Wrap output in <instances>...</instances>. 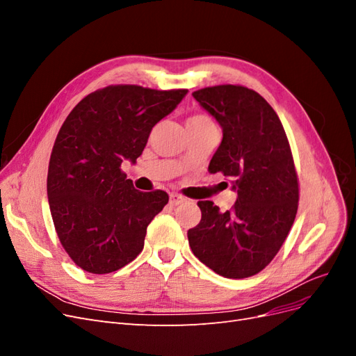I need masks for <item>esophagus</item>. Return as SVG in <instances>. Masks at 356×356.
<instances>
[{
	"label": "esophagus",
	"instance_id": "obj_1",
	"mask_svg": "<svg viewBox=\"0 0 356 356\" xmlns=\"http://www.w3.org/2000/svg\"><path fill=\"white\" fill-rule=\"evenodd\" d=\"M182 202H186V199L177 195V193H172L170 197H169V203L172 204V207H178V204H181Z\"/></svg>",
	"mask_w": 356,
	"mask_h": 356
}]
</instances>
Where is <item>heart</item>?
Listing matches in <instances>:
<instances>
[{"label": "heart", "mask_w": 356, "mask_h": 356, "mask_svg": "<svg viewBox=\"0 0 356 356\" xmlns=\"http://www.w3.org/2000/svg\"><path fill=\"white\" fill-rule=\"evenodd\" d=\"M211 123H212L211 118L207 115H202V114L193 115L187 120V124H211Z\"/></svg>", "instance_id": "b5f03b06"}]
</instances>
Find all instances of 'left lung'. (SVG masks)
Wrapping results in <instances>:
<instances>
[{"label": "left lung", "mask_w": 356, "mask_h": 356, "mask_svg": "<svg viewBox=\"0 0 356 356\" xmlns=\"http://www.w3.org/2000/svg\"><path fill=\"white\" fill-rule=\"evenodd\" d=\"M193 96L222 129L208 170L230 178L238 199L225 212L197 202L202 220L188 230V243L215 273L250 277L273 260L296 220L298 178L288 138L272 106L243 86H213Z\"/></svg>", "instance_id": "left-lung-1"}]
</instances>
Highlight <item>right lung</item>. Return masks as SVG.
<instances>
[{
  "instance_id": "right-lung-1",
  "label": "right lung",
  "mask_w": 356,
  "mask_h": 356,
  "mask_svg": "<svg viewBox=\"0 0 356 356\" xmlns=\"http://www.w3.org/2000/svg\"><path fill=\"white\" fill-rule=\"evenodd\" d=\"M187 92L108 86L86 96L63 122L49 161L47 197L63 250L83 270L111 273L143 251L148 224L169 196L138 191L120 168L124 160L135 163L152 129Z\"/></svg>"
}]
</instances>
